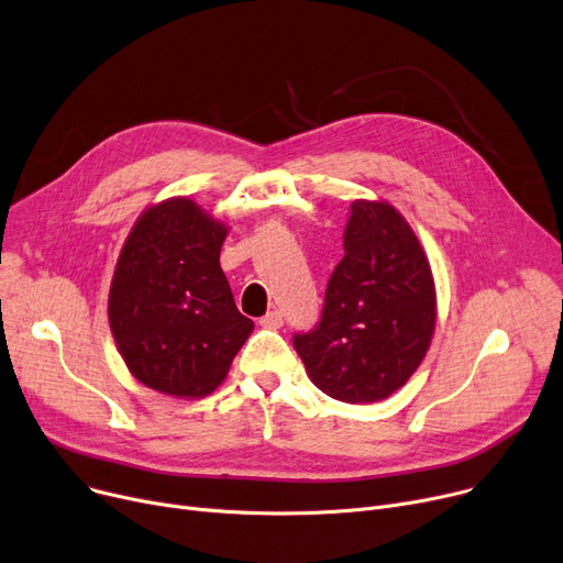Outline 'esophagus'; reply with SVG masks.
<instances>
[{
    "mask_svg": "<svg viewBox=\"0 0 563 563\" xmlns=\"http://www.w3.org/2000/svg\"><path fill=\"white\" fill-rule=\"evenodd\" d=\"M260 325H262V328H267V330H276V328H280V325H283V312L272 310L269 314H265V317L260 319Z\"/></svg>",
    "mask_w": 563,
    "mask_h": 563,
    "instance_id": "1",
    "label": "esophagus"
}]
</instances>
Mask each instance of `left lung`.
I'll use <instances>...</instances> for the list:
<instances>
[{"label": "left lung", "instance_id": "left-lung-1", "mask_svg": "<svg viewBox=\"0 0 563 563\" xmlns=\"http://www.w3.org/2000/svg\"><path fill=\"white\" fill-rule=\"evenodd\" d=\"M321 323L294 334L308 378L330 398L368 405L396 394L421 366L437 325L430 260L389 201L357 199Z\"/></svg>", "mask_w": 563, "mask_h": 563}]
</instances>
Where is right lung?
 Returning <instances> with one entry per match:
<instances>
[{"label": "right lung", "instance_id": "right-lung-1", "mask_svg": "<svg viewBox=\"0 0 563 563\" xmlns=\"http://www.w3.org/2000/svg\"><path fill=\"white\" fill-rule=\"evenodd\" d=\"M229 223L190 197L135 219L108 291L112 340L131 376L172 398L212 394L253 332L221 272Z\"/></svg>", "mask_w": 563, "mask_h": 563}]
</instances>
